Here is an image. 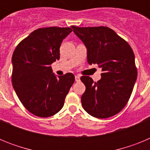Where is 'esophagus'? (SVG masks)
<instances>
[{
    "mask_svg": "<svg viewBox=\"0 0 150 150\" xmlns=\"http://www.w3.org/2000/svg\"><path fill=\"white\" fill-rule=\"evenodd\" d=\"M75 81H76V82H79V81H80V76H78V75L75 76Z\"/></svg>",
    "mask_w": 150,
    "mask_h": 150,
    "instance_id": "esophagus-1",
    "label": "esophagus"
}]
</instances>
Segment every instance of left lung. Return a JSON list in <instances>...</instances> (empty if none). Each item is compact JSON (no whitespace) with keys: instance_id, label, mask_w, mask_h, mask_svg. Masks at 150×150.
<instances>
[{"instance_id":"1","label":"left lung","mask_w":150,"mask_h":150,"mask_svg":"<svg viewBox=\"0 0 150 150\" xmlns=\"http://www.w3.org/2000/svg\"><path fill=\"white\" fill-rule=\"evenodd\" d=\"M71 28L86 47L88 63L98 64L103 71L97 83L89 76L81 77L86 86L83 109L98 119L117 114L128 103L137 80L133 50L110 28Z\"/></svg>"}]
</instances>
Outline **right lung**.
<instances>
[{"label":"right lung","mask_w":150,"mask_h":150,"mask_svg":"<svg viewBox=\"0 0 150 150\" xmlns=\"http://www.w3.org/2000/svg\"><path fill=\"white\" fill-rule=\"evenodd\" d=\"M71 28L50 27L30 33L18 43L12 57V83L26 109L39 117L60 111L74 83L71 73L56 76L51 65L59 60V48Z\"/></svg>","instance_id":"1"}]
</instances>
